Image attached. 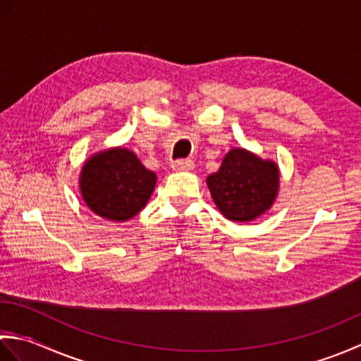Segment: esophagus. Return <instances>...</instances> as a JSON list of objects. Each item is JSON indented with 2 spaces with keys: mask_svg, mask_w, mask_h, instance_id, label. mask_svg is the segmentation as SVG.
Here are the masks:
<instances>
[{
  "mask_svg": "<svg viewBox=\"0 0 361 361\" xmlns=\"http://www.w3.org/2000/svg\"><path fill=\"white\" fill-rule=\"evenodd\" d=\"M194 167V161L189 158H181V159H175L172 163L173 171H189V169Z\"/></svg>",
  "mask_w": 361,
  "mask_h": 361,
  "instance_id": "esophagus-1",
  "label": "esophagus"
}]
</instances>
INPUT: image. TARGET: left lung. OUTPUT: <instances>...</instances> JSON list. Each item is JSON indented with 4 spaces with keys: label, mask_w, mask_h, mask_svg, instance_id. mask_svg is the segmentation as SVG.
Wrapping results in <instances>:
<instances>
[{
    "label": "left lung",
    "mask_w": 361,
    "mask_h": 361,
    "mask_svg": "<svg viewBox=\"0 0 361 361\" xmlns=\"http://www.w3.org/2000/svg\"><path fill=\"white\" fill-rule=\"evenodd\" d=\"M208 188L226 219L248 221L271 206L279 188V171L271 161L233 149L219 171L208 176Z\"/></svg>",
    "instance_id": "obj_1"
}]
</instances>
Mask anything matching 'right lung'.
<instances>
[{
  "label": "right lung",
  "mask_w": 361,
  "mask_h": 361,
  "mask_svg": "<svg viewBox=\"0 0 361 361\" xmlns=\"http://www.w3.org/2000/svg\"><path fill=\"white\" fill-rule=\"evenodd\" d=\"M157 175L133 152L113 149L99 153L82 169L80 190L88 208L109 220H128L150 198Z\"/></svg>",
  "instance_id": "1"
}]
</instances>
